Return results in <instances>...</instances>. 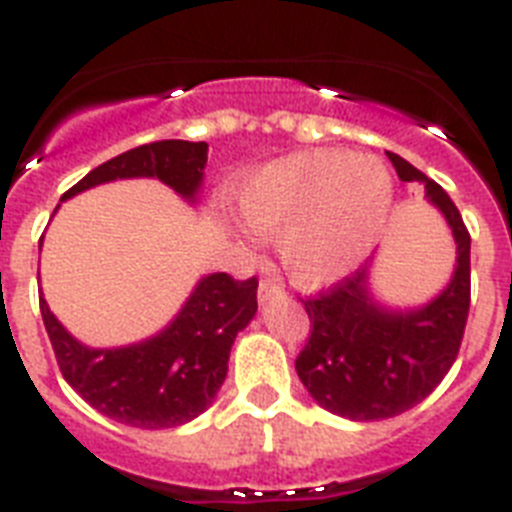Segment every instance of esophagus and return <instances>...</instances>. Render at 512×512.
<instances>
[{"mask_svg": "<svg viewBox=\"0 0 512 512\" xmlns=\"http://www.w3.org/2000/svg\"><path fill=\"white\" fill-rule=\"evenodd\" d=\"M283 288L278 281H262L260 288H257V299H260V304H265V301L275 299V296H281Z\"/></svg>", "mask_w": 512, "mask_h": 512, "instance_id": "esophagus-1", "label": "esophagus"}]
</instances>
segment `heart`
Wrapping results in <instances>:
<instances>
[{
    "instance_id": "b5f03b06",
    "label": "heart",
    "mask_w": 512,
    "mask_h": 512,
    "mask_svg": "<svg viewBox=\"0 0 512 512\" xmlns=\"http://www.w3.org/2000/svg\"><path fill=\"white\" fill-rule=\"evenodd\" d=\"M234 201L257 237L278 239L293 281L322 288L371 255L394 206V185L381 159L314 149L262 164Z\"/></svg>"
}]
</instances>
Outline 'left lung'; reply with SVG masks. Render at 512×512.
Returning <instances> with one entry per match:
<instances>
[{
	"instance_id": "left-lung-1",
	"label": "left lung",
	"mask_w": 512,
	"mask_h": 512,
	"mask_svg": "<svg viewBox=\"0 0 512 512\" xmlns=\"http://www.w3.org/2000/svg\"><path fill=\"white\" fill-rule=\"evenodd\" d=\"M389 159L399 180L425 185V198L446 219L456 268L438 296L410 309L373 296L371 265L304 301L311 335L296 373L319 407L355 422L397 417L428 397L456 361L469 317L471 237L459 208L407 159L391 151Z\"/></svg>"
}]
</instances>
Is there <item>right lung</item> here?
<instances>
[{"mask_svg": "<svg viewBox=\"0 0 512 512\" xmlns=\"http://www.w3.org/2000/svg\"><path fill=\"white\" fill-rule=\"evenodd\" d=\"M206 141H154L100 164L61 195L69 201L113 180L157 177L182 201L198 203ZM257 311V278L203 275L162 332L121 348H90L66 330L41 293V314L64 379L97 412L131 428L185 425L211 407L229 371L234 337Z\"/></svg>", "mask_w": 512, "mask_h": 512, "instance_id": "right-lung-1", "label": "right lung"}]
</instances>
